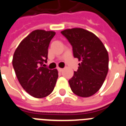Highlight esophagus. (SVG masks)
I'll list each match as a JSON object with an SVG mask.
<instances>
[{"instance_id": "34e87169", "label": "esophagus", "mask_w": 126, "mask_h": 126, "mask_svg": "<svg viewBox=\"0 0 126 126\" xmlns=\"http://www.w3.org/2000/svg\"><path fill=\"white\" fill-rule=\"evenodd\" d=\"M57 70H58V71H59V72H61V71H63V69H62V68H59V67H58V68H57Z\"/></svg>"}]
</instances>
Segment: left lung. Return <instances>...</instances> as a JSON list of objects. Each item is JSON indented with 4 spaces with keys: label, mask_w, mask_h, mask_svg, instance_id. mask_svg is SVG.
Segmentation results:
<instances>
[{
    "label": "left lung",
    "mask_w": 126,
    "mask_h": 126,
    "mask_svg": "<svg viewBox=\"0 0 126 126\" xmlns=\"http://www.w3.org/2000/svg\"><path fill=\"white\" fill-rule=\"evenodd\" d=\"M61 33L72 46L78 58V69L69 80L72 92L81 97H89L99 90L107 75L109 55L100 39L82 28L67 29Z\"/></svg>",
    "instance_id": "8db88e82"
}]
</instances>
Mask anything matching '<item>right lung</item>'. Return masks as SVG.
Segmentation results:
<instances>
[{
    "mask_svg": "<svg viewBox=\"0 0 126 126\" xmlns=\"http://www.w3.org/2000/svg\"><path fill=\"white\" fill-rule=\"evenodd\" d=\"M55 32L36 30L23 39L15 50L13 66L21 86L29 94L44 98L52 93L58 71L44 67L48 48Z\"/></svg>",
    "mask_w": 126,
    "mask_h": 126,
    "instance_id": "1",
    "label": "right lung"
}]
</instances>
